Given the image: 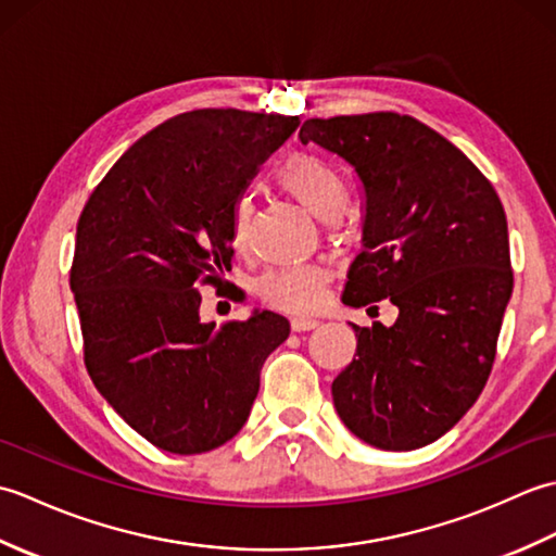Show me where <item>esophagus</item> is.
<instances>
[{"label":"esophagus","instance_id":"1","mask_svg":"<svg viewBox=\"0 0 556 556\" xmlns=\"http://www.w3.org/2000/svg\"><path fill=\"white\" fill-rule=\"evenodd\" d=\"M320 327V320H313V317H293L291 329L293 332H311V329Z\"/></svg>","mask_w":556,"mask_h":556}]
</instances>
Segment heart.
<instances>
[{"mask_svg": "<svg viewBox=\"0 0 556 556\" xmlns=\"http://www.w3.org/2000/svg\"><path fill=\"white\" fill-rule=\"evenodd\" d=\"M277 181L285 191L313 212L317 219L337 222L346 207V186L341 176L320 157L296 152L277 169ZM253 198L241 195L231 212V239L236 248H245L251 239ZM329 271L325 267H291L275 269L257 281V293L267 305L285 313H311L323 301Z\"/></svg>", "mask_w": 556, "mask_h": 556, "instance_id": "b5f03b06", "label": "heart"}]
</instances>
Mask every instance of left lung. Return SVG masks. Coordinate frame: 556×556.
Listing matches in <instances>:
<instances>
[{"mask_svg": "<svg viewBox=\"0 0 556 556\" xmlns=\"http://www.w3.org/2000/svg\"><path fill=\"white\" fill-rule=\"evenodd\" d=\"M299 138L344 157L363 184V251L341 301L399 308L392 327L353 325L356 358L332 382L334 408L363 442L420 448L466 416L497 356L514 289L502 200L464 152L408 114L308 119Z\"/></svg>", "mask_w": 556, "mask_h": 556, "instance_id": "8db88e82", "label": "left lung"}]
</instances>
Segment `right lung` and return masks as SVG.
<instances>
[{
	"mask_svg": "<svg viewBox=\"0 0 556 556\" xmlns=\"http://www.w3.org/2000/svg\"><path fill=\"white\" fill-rule=\"evenodd\" d=\"M299 116L193 110L128 148L76 227L71 291L83 358L108 404L169 454H205L251 416L263 363L289 320L253 313L215 327L200 285L231 267V212Z\"/></svg>",
	"mask_w": 556,
	"mask_h": 556,
	"instance_id": "obj_1",
	"label": "right lung"
}]
</instances>
